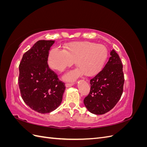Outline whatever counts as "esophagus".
<instances>
[{
	"mask_svg": "<svg viewBox=\"0 0 147 147\" xmlns=\"http://www.w3.org/2000/svg\"><path fill=\"white\" fill-rule=\"evenodd\" d=\"M74 84V83H66L65 84V87L66 88H69V87H71Z\"/></svg>",
	"mask_w": 147,
	"mask_h": 147,
	"instance_id": "esophagus-1",
	"label": "esophagus"
}]
</instances>
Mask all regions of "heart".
<instances>
[{
	"label": "heart",
	"instance_id": "obj_1",
	"mask_svg": "<svg viewBox=\"0 0 147 147\" xmlns=\"http://www.w3.org/2000/svg\"><path fill=\"white\" fill-rule=\"evenodd\" d=\"M108 56V50L102 45L90 42H74L65 50L54 47L49 53L48 64L53 69L63 72L76 61L78 68L71 70L64 77L65 80H75L86 74L92 76L99 73Z\"/></svg>",
	"mask_w": 147,
	"mask_h": 147
}]
</instances>
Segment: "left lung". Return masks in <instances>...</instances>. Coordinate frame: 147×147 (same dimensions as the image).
Here are the masks:
<instances>
[{"mask_svg": "<svg viewBox=\"0 0 147 147\" xmlns=\"http://www.w3.org/2000/svg\"><path fill=\"white\" fill-rule=\"evenodd\" d=\"M110 56L104 69L90 80V92L83 100L89 112L95 115L109 112L123 94V64L114 50L111 51Z\"/></svg>", "mask_w": 147, "mask_h": 147, "instance_id": "left-lung-1", "label": "left lung"}]
</instances>
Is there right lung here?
I'll use <instances>...</instances> for the list:
<instances>
[{"instance_id": "add662e5", "label": "right lung", "mask_w": 147, "mask_h": 147, "mask_svg": "<svg viewBox=\"0 0 147 147\" xmlns=\"http://www.w3.org/2000/svg\"><path fill=\"white\" fill-rule=\"evenodd\" d=\"M55 40H38L23 55L19 65L18 84L22 99L30 109L48 113L61 104L65 86L48 65Z\"/></svg>"}]
</instances>
